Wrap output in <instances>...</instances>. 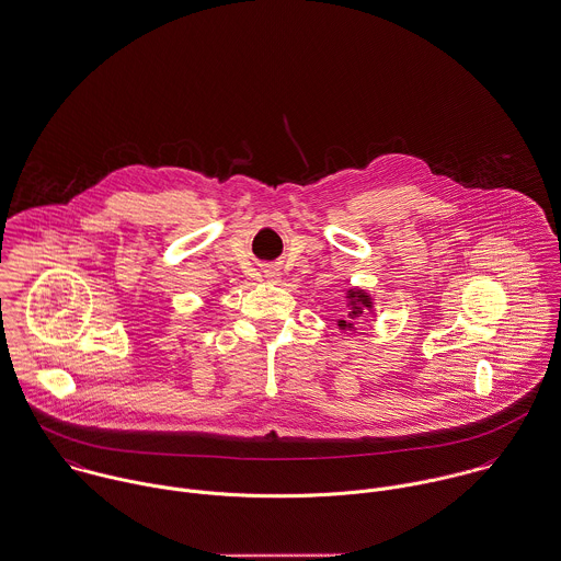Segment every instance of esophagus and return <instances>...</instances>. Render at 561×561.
Returning <instances> with one entry per match:
<instances>
[{
	"mask_svg": "<svg viewBox=\"0 0 561 561\" xmlns=\"http://www.w3.org/2000/svg\"><path fill=\"white\" fill-rule=\"evenodd\" d=\"M266 279L275 282V279H277V273H275V271H266Z\"/></svg>",
	"mask_w": 561,
	"mask_h": 561,
	"instance_id": "obj_1",
	"label": "esophagus"
}]
</instances>
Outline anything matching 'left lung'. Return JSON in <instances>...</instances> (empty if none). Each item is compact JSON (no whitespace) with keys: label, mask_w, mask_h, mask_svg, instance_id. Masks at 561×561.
<instances>
[{"label":"left lung","mask_w":561,"mask_h":561,"mask_svg":"<svg viewBox=\"0 0 561 561\" xmlns=\"http://www.w3.org/2000/svg\"><path fill=\"white\" fill-rule=\"evenodd\" d=\"M346 319H337V328L340 330H353V319L359 317L364 310H370L373 308V299L368 293L364 290H357V288H351L346 290Z\"/></svg>","instance_id":"obj_1"}]
</instances>
